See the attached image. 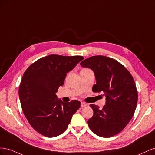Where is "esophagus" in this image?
I'll return each mask as SVG.
<instances>
[{
    "mask_svg": "<svg viewBox=\"0 0 155 155\" xmlns=\"http://www.w3.org/2000/svg\"><path fill=\"white\" fill-rule=\"evenodd\" d=\"M87 106V104L85 103H81V108H84V107H86Z\"/></svg>",
    "mask_w": 155,
    "mask_h": 155,
    "instance_id": "esophagus-1",
    "label": "esophagus"
}]
</instances>
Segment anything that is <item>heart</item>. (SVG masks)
<instances>
[{"mask_svg":"<svg viewBox=\"0 0 155 155\" xmlns=\"http://www.w3.org/2000/svg\"><path fill=\"white\" fill-rule=\"evenodd\" d=\"M85 69H82V70H85Z\"/></svg>","mask_w":155,"mask_h":155,"instance_id":"heart-1","label":"heart"}]
</instances>
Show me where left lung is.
I'll return each mask as SVG.
<instances>
[{
  "label": "left lung",
  "mask_w": 155,
  "mask_h": 155,
  "mask_svg": "<svg viewBox=\"0 0 155 155\" xmlns=\"http://www.w3.org/2000/svg\"><path fill=\"white\" fill-rule=\"evenodd\" d=\"M91 69L95 77L94 92H102L106 97L103 109L91 104L94 110L87 124L97 136L110 138L119 133L129 123L138 102V91L133 77L116 60L104 56L90 57L81 63Z\"/></svg>",
  "instance_id": "8db88e82"
}]
</instances>
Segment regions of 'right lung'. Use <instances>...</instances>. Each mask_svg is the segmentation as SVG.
I'll use <instances>...</instances> for the list:
<instances>
[{
	"label": "right lung",
	"mask_w": 155,
	"mask_h": 155,
	"mask_svg": "<svg viewBox=\"0 0 155 155\" xmlns=\"http://www.w3.org/2000/svg\"><path fill=\"white\" fill-rule=\"evenodd\" d=\"M84 59L81 56L51 54L30 65L19 86V95L26 119L39 134L48 138L67 129L81 102L64 103L56 93L64 85L67 73Z\"/></svg>",
	"instance_id": "right-lung-1"
}]
</instances>
